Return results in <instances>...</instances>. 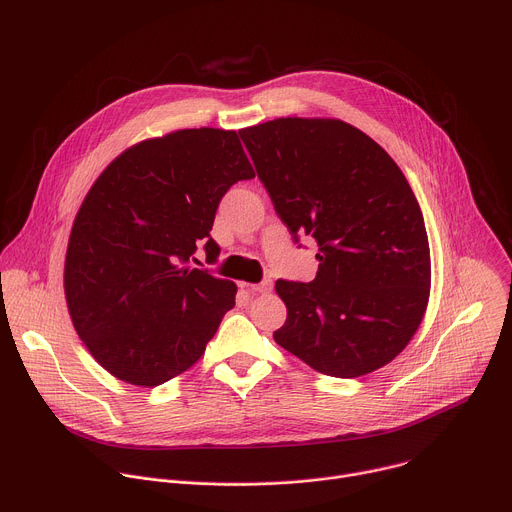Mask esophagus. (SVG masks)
I'll use <instances>...</instances> for the list:
<instances>
[{"label": "esophagus", "instance_id": "34e87169", "mask_svg": "<svg viewBox=\"0 0 512 512\" xmlns=\"http://www.w3.org/2000/svg\"><path fill=\"white\" fill-rule=\"evenodd\" d=\"M271 287H273L271 279H265V281H261V283H251V285L247 283V289L251 291V294H269Z\"/></svg>", "mask_w": 512, "mask_h": 512}]
</instances>
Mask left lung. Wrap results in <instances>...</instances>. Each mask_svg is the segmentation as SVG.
I'll list each match as a JSON object with an SVG mask.
<instances>
[{"label": "left lung", "instance_id": "left-lung-1", "mask_svg": "<svg viewBox=\"0 0 512 512\" xmlns=\"http://www.w3.org/2000/svg\"><path fill=\"white\" fill-rule=\"evenodd\" d=\"M239 135L289 233L320 247L314 281H275L287 308L275 342L328 377L385 367L417 332L431 285L407 178L375 139L340 119L279 117Z\"/></svg>", "mask_w": 512, "mask_h": 512}]
</instances>
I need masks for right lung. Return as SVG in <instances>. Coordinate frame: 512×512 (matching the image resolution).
<instances>
[{"label":"right lung","instance_id":"obj_1","mask_svg":"<svg viewBox=\"0 0 512 512\" xmlns=\"http://www.w3.org/2000/svg\"><path fill=\"white\" fill-rule=\"evenodd\" d=\"M255 178L237 131L200 127L143 139L87 192L68 237L64 296L77 334L113 377L156 387L204 354L237 285L190 267L218 202Z\"/></svg>","mask_w":512,"mask_h":512}]
</instances>
